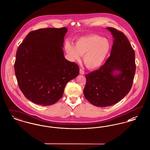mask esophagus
I'll list each match as a JSON object with an SVG mask.
<instances>
[{"mask_svg":"<svg viewBox=\"0 0 150 150\" xmlns=\"http://www.w3.org/2000/svg\"><path fill=\"white\" fill-rule=\"evenodd\" d=\"M80 74H81V75H83V74H84V70H83V69H80Z\"/></svg>","mask_w":150,"mask_h":150,"instance_id":"esophagus-1","label":"esophagus"}]
</instances>
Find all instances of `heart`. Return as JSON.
Here are the masks:
<instances>
[{
	"label": "heart",
	"mask_w": 150,
	"mask_h": 150,
	"mask_svg": "<svg viewBox=\"0 0 150 150\" xmlns=\"http://www.w3.org/2000/svg\"><path fill=\"white\" fill-rule=\"evenodd\" d=\"M64 49L70 61H79L81 56H83V61L86 67L95 69L101 66L106 59L111 50V44L107 39L93 34L78 38L75 45L66 42Z\"/></svg>",
	"instance_id": "heart-1"
}]
</instances>
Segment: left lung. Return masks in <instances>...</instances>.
Instances as JSON below:
<instances>
[{
    "instance_id": "1",
    "label": "left lung",
    "mask_w": 150,
    "mask_h": 150,
    "mask_svg": "<svg viewBox=\"0 0 150 150\" xmlns=\"http://www.w3.org/2000/svg\"><path fill=\"white\" fill-rule=\"evenodd\" d=\"M107 29L114 38L110 56L98 70L86 74L84 89L86 99L97 107L112 106L125 97L136 72L135 53L127 36L115 28Z\"/></svg>"
}]
</instances>
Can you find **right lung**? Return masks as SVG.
<instances>
[{"instance_id":"right-lung-1","label":"right lung","mask_w":150,"mask_h":150,"mask_svg":"<svg viewBox=\"0 0 150 150\" xmlns=\"http://www.w3.org/2000/svg\"><path fill=\"white\" fill-rule=\"evenodd\" d=\"M66 28L31 31L16 52L14 71L25 97L50 106L63 95L66 84L79 73L78 65L65 59L62 47Z\"/></svg>"}]
</instances>
